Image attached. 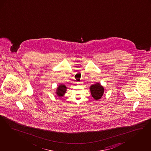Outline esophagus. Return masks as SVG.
Returning a JSON list of instances; mask_svg holds the SVG:
<instances>
[{
  "instance_id": "1",
  "label": "esophagus",
  "mask_w": 151,
  "mask_h": 151,
  "mask_svg": "<svg viewBox=\"0 0 151 151\" xmlns=\"http://www.w3.org/2000/svg\"><path fill=\"white\" fill-rule=\"evenodd\" d=\"M77 83H78V84H80V82H78Z\"/></svg>"
}]
</instances>
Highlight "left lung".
Wrapping results in <instances>:
<instances>
[{
  "instance_id": "obj_1",
  "label": "left lung",
  "mask_w": 151,
  "mask_h": 151,
  "mask_svg": "<svg viewBox=\"0 0 151 151\" xmlns=\"http://www.w3.org/2000/svg\"><path fill=\"white\" fill-rule=\"evenodd\" d=\"M91 94L92 97L96 100L101 98L104 93V88L99 83L92 85L91 86Z\"/></svg>"
}]
</instances>
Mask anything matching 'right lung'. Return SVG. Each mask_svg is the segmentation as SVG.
Segmentation results:
<instances>
[{
  "label": "right lung",
  "instance_id": "add662e5",
  "mask_svg": "<svg viewBox=\"0 0 151 151\" xmlns=\"http://www.w3.org/2000/svg\"><path fill=\"white\" fill-rule=\"evenodd\" d=\"M66 86L65 85L61 84L57 88V94L58 97H62L64 95L66 91Z\"/></svg>",
  "mask_w": 151,
  "mask_h": 151
}]
</instances>
